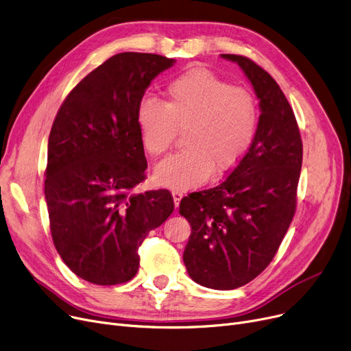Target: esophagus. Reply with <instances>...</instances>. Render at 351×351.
I'll return each instance as SVG.
<instances>
[{"mask_svg": "<svg viewBox=\"0 0 351 351\" xmlns=\"http://www.w3.org/2000/svg\"><path fill=\"white\" fill-rule=\"evenodd\" d=\"M171 194H173V199H174V206L178 207L181 198H182V195H184V194H182L181 191H177V190H174Z\"/></svg>", "mask_w": 351, "mask_h": 351, "instance_id": "34e87169", "label": "esophagus"}]
</instances>
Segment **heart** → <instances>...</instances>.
Segmentation results:
<instances>
[{"label":"heart","mask_w":351,"mask_h":351,"mask_svg":"<svg viewBox=\"0 0 351 351\" xmlns=\"http://www.w3.org/2000/svg\"><path fill=\"white\" fill-rule=\"evenodd\" d=\"M258 120L253 93L230 86L208 70L193 69L167 87L165 103L144 99L137 111L145 152L160 157L186 132L184 152L161 161L154 170L160 186L194 189L214 174L231 171L244 158Z\"/></svg>","instance_id":"b5f03b06"}]
</instances>
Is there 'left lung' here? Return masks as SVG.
Wrapping results in <instances>:
<instances>
[{"instance_id":"obj_1","label":"left lung","mask_w":351,"mask_h":351,"mask_svg":"<svg viewBox=\"0 0 351 351\" xmlns=\"http://www.w3.org/2000/svg\"><path fill=\"white\" fill-rule=\"evenodd\" d=\"M237 62L260 99L252 147L228 177L181 199L191 226L184 260L189 276L214 290H232L256 278L274 258L293 220L303 143L285 93L253 60Z\"/></svg>"}]
</instances>
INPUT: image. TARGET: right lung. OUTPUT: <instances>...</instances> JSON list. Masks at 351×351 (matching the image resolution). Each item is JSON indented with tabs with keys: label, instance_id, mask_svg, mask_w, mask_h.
Wrapping results in <instances>:
<instances>
[{
	"label": "right lung",
	"instance_id": "add662e5",
	"mask_svg": "<svg viewBox=\"0 0 351 351\" xmlns=\"http://www.w3.org/2000/svg\"><path fill=\"white\" fill-rule=\"evenodd\" d=\"M173 58L121 53L66 95L48 138L44 193L54 245L69 269L98 286L138 271V247L174 210L169 190L132 193L147 160L137 111Z\"/></svg>",
	"mask_w": 351,
	"mask_h": 351
}]
</instances>
